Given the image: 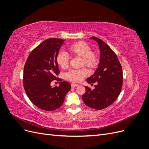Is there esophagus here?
I'll return each instance as SVG.
<instances>
[{
  "mask_svg": "<svg viewBox=\"0 0 149 149\" xmlns=\"http://www.w3.org/2000/svg\"><path fill=\"white\" fill-rule=\"evenodd\" d=\"M71 85V87H72V88H76V87L78 86V84H74V83H72Z\"/></svg>",
  "mask_w": 149,
  "mask_h": 149,
  "instance_id": "esophagus-1",
  "label": "esophagus"
}]
</instances>
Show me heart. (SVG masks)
<instances>
[{"mask_svg":"<svg viewBox=\"0 0 149 149\" xmlns=\"http://www.w3.org/2000/svg\"><path fill=\"white\" fill-rule=\"evenodd\" d=\"M70 52L72 55L81 58V66H86L90 69H95L99 63L97 53L91 51V47L84 42H78L70 47ZM56 60L61 68L66 69L69 65V56L64 51H60L57 54ZM88 71L83 68L78 70H71L65 74L66 78L73 83H79L88 76Z\"/></svg>","mask_w":149,"mask_h":149,"instance_id":"b5f03b06","label":"heart"}]
</instances>
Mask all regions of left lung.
<instances>
[{"mask_svg": "<svg viewBox=\"0 0 149 149\" xmlns=\"http://www.w3.org/2000/svg\"><path fill=\"white\" fill-rule=\"evenodd\" d=\"M90 39L97 43L100 59L97 70L86 81L92 85L97 84L93 89L85 86L86 93L82 98L87 106L101 110L111 105L119 96L123 87V69L118 56L108 45L95 37Z\"/></svg>", "mask_w": 149, "mask_h": 149, "instance_id": "left-lung-1", "label": "left lung"}]
</instances>
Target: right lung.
Masks as SVG:
<instances>
[{
	"mask_svg": "<svg viewBox=\"0 0 149 149\" xmlns=\"http://www.w3.org/2000/svg\"><path fill=\"white\" fill-rule=\"evenodd\" d=\"M64 40L48 38L33 49L24 68V87L29 100L40 109L55 111L61 106L71 85L65 81L59 86L52 87L53 80H58L60 73L56 60Z\"/></svg>",
	"mask_w": 149,
	"mask_h": 149,
	"instance_id": "add662e5",
	"label": "right lung"
}]
</instances>
